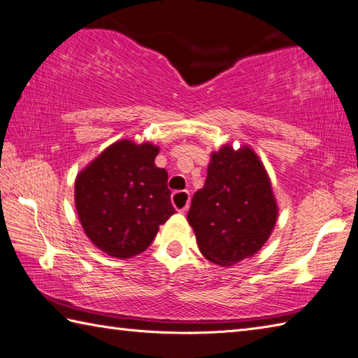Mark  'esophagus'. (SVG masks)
<instances>
[{"label": "esophagus", "instance_id": "1", "mask_svg": "<svg viewBox=\"0 0 358 358\" xmlns=\"http://www.w3.org/2000/svg\"><path fill=\"white\" fill-rule=\"evenodd\" d=\"M173 203H182V208H179L180 213H185L189 206V193L188 192H176L173 193ZM178 207V206H176Z\"/></svg>", "mask_w": 358, "mask_h": 358}]
</instances>
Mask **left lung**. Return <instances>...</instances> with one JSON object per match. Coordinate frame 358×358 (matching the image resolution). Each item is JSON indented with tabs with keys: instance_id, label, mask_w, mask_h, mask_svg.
Here are the masks:
<instances>
[{
	"instance_id": "obj_1",
	"label": "left lung",
	"mask_w": 358,
	"mask_h": 358,
	"mask_svg": "<svg viewBox=\"0 0 358 358\" xmlns=\"http://www.w3.org/2000/svg\"><path fill=\"white\" fill-rule=\"evenodd\" d=\"M278 207L271 179L255 151L231 145L211 155L206 184L194 193L187 220L201 253L233 266L257 253L271 236Z\"/></svg>"
}]
</instances>
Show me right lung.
Instances as JSON below:
<instances>
[{
    "label": "right lung",
    "instance_id": "1",
    "mask_svg": "<svg viewBox=\"0 0 358 358\" xmlns=\"http://www.w3.org/2000/svg\"><path fill=\"white\" fill-rule=\"evenodd\" d=\"M159 147L119 141L78 173L76 207L94 245L115 258L147 250L171 206L169 173L157 169Z\"/></svg>",
    "mask_w": 358,
    "mask_h": 358
}]
</instances>
